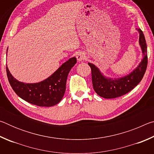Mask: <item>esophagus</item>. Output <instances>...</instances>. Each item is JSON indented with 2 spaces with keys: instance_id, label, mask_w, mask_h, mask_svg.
Segmentation results:
<instances>
[{
  "instance_id": "34e87169",
  "label": "esophagus",
  "mask_w": 154,
  "mask_h": 154,
  "mask_svg": "<svg viewBox=\"0 0 154 154\" xmlns=\"http://www.w3.org/2000/svg\"><path fill=\"white\" fill-rule=\"evenodd\" d=\"M76 57H77V60L79 62H81V61H82L83 60L85 59V54L83 53V52L79 51V52H78V54H77Z\"/></svg>"
}]
</instances>
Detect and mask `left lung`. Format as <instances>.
Returning a JSON list of instances; mask_svg holds the SVG:
<instances>
[{"mask_svg":"<svg viewBox=\"0 0 154 154\" xmlns=\"http://www.w3.org/2000/svg\"><path fill=\"white\" fill-rule=\"evenodd\" d=\"M139 33V45L143 58L135 69L125 76L112 78L104 75L98 68L88 62L92 70L93 88L98 96L104 98H114L124 95L139 84L143 79L147 65V51L145 36L140 28L136 29Z\"/></svg>","mask_w":154,"mask_h":154,"instance_id":"obj_1","label":"left lung"}]
</instances>
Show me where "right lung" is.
<instances>
[{
    "mask_svg": "<svg viewBox=\"0 0 154 154\" xmlns=\"http://www.w3.org/2000/svg\"><path fill=\"white\" fill-rule=\"evenodd\" d=\"M8 51V49L7 50ZM77 63L72 57L64 62L47 79L37 83H24L13 76L7 66L9 82L17 96L32 105L52 106L60 102L66 90L67 77L71 69Z\"/></svg>",
    "mask_w": 154,
    "mask_h": 154,
    "instance_id": "add662e5",
    "label": "right lung"
}]
</instances>
